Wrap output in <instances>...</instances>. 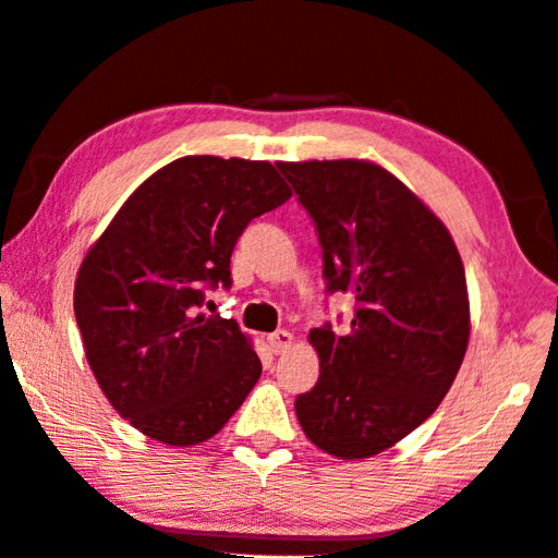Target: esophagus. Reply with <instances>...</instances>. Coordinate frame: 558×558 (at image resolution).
Listing matches in <instances>:
<instances>
[{"instance_id": "1", "label": "esophagus", "mask_w": 558, "mask_h": 558, "mask_svg": "<svg viewBox=\"0 0 558 558\" xmlns=\"http://www.w3.org/2000/svg\"><path fill=\"white\" fill-rule=\"evenodd\" d=\"M268 344H270V349H272V352H276V354L286 352V349L292 344V335L288 332V329H278V332L268 335Z\"/></svg>"}]
</instances>
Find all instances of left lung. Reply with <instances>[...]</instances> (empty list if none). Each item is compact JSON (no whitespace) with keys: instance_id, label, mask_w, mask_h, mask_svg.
<instances>
[{"instance_id":"1","label":"left lung","mask_w":558,"mask_h":558,"mask_svg":"<svg viewBox=\"0 0 558 558\" xmlns=\"http://www.w3.org/2000/svg\"><path fill=\"white\" fill-rule=\"evenodd\" d=\"M323 245L327 292H352L347 335L315 327L319 379L295 399L319 450L372 458L446 399L470 339L465 268L442 221L364 159L278 162Z\"/></svg>"}]
</instances>
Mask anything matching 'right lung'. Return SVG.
Here are the masks:
<instances>
[{"mask_svg":"<svg viewBox=\"0 0 558 558\" xmlns=\"http://www.w3.org/2000/svg\"><path fill=\"white\" fill-rule=\"evenodd\" d=\"M290 189L270 162L182 157L145 179L93 243L73 310L86 359L122 418L167 446L209 440L239 411L260 359L235 319L199 313L231 288V253Z\"/></svg>","mask_w":558,"mask_h":558,"instance_id":"add662e5","label":"right lung"}]
</instances>
